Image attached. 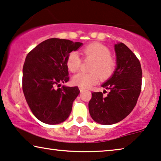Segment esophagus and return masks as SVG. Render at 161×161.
I'll use <instances>...</instances> for the list:
<instances>
[{
  "label": "esophagus",
  "mask_w": 161,
  "mask_h": 161,
  "mask_svg": "<svg viewBox=\"0 0 161 161\" xmlns=\"http://www.w3.org/2000/svg\"><path fill=\"white\" fill-rule=\"evenodd\" d=\"M79 89H80V92H82L83 91H84V90H85L84 88H83V87H79Z\"/></svg>",
  "instance_id": "obj_1"
}]
</instances>
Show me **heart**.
Wrapping results in <instances>:
<instances>
[{
    "mask_svg": "<svg viewBox=\"0 0 161 161\" xmlns=\"http://www.w3.org/2000/svg\"><path fill=\"white\" fill-rule=\"evenodd\" d=\"M81 55L85 59H92L93 63L90 67L89 73L79 72L72 78V83L80 87L88 88L95 85L100 79L106 80L112 76L116 69V63L111 58V52L108 47L99 42L89 44L81 50ZM67 67L72 72L80 69L81 58L77 52H72L68 55Z\"/></svg>",
    "mask_w": 161,
    "mask_h": 161,
    "instance_id": "heart-1",
    "label": "heart"
}]
</instances>
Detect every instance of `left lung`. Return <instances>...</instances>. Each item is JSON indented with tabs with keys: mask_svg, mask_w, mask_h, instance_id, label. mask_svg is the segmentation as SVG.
I'll return each mask as SVG.
<instances>
[{
	"mask_svg": "<svg viewBox=\"0 0 161 161\" xmlns=\"http://www.w3.org/2000/svg\"><path fill=\"white\" fill-rule=\"evenodd\" d=\"M117 67L102 86L109 89L107 95L92 92L89 103L92 118L101 125L117 123L128 116L136 106L142 91V70L136 55L121 42L115 45Z\"/></svg>",
	"mask_w": 161,
	"mask_h": 161,
	"instance_id": "1",
	"label": "left lung"
}]
</instances>
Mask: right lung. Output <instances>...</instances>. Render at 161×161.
<instances>
[{
    "label": "right lung",
    "instance_id": "add662e5",
    "mask_svg": "<svg viewBox=\"0 0 161 161\" xmlns=\"http://www.w3.org/2000/svg\"><path fill=\"white\" fill-rule=\"evenodd\" d=\"M81 42L48 39L28 53L23 68V91L31 111L39 121L57 125L67 119L73 101L80 93L78 86L60 87L69 80L67 58Z\"/></svg>",
    "mask_w": 161,
    "mask_h": 161
}]
</instances>
